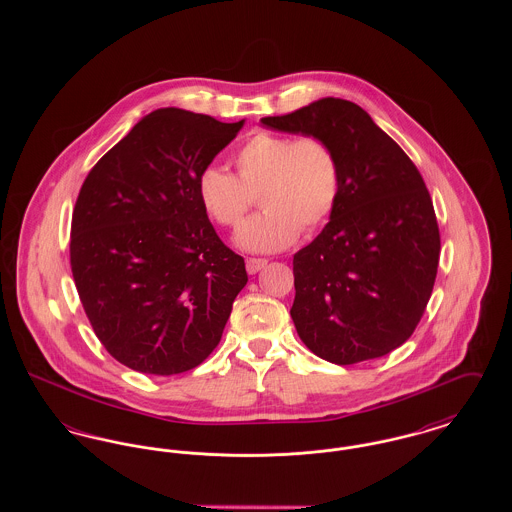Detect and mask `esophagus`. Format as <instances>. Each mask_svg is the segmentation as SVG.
<instances>
[{"mask_svg":"<svg viewBox=\"0 0 512 512\" xmlns=\"http://www.w3.org/2000/svg\"><path fill=\"white\" fill-rule=\"evenodd\" d=\"M265 267H267V259H255V257H251V259L245 261V268H247L249 274H257L261 268Z\"/></svg>","mask_w":512,"mask_h":512,"instance_id":"esophagus-1","label":"esophagus"}]
</instances>
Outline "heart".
I'll use <instances>...</instances> for the list:
<instances>
[{
    "instance_id": "obj_1",
    "label": "heart",
    "mask_w": 512,
    "mask_h": 512,
    "mask_svg": "<svg viewBox=\"0 0 512 512\" xmlns=\"http://www.w3.org/2000/svg\"><path fill=\"white\" fill-rule=\"evenodd\" d=\"M236 176L205 167L197 176V197L224 228H238L259 195L263 213L247 220L236 244L251 253H272L315 232L332 217L341 190L340 159L320 136L253 134L234 155Z\"/></svg>"
}]
</instances>
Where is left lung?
Segmentation results:
<instances>
[{
    "instance_id": "1",
    "label": "left lung",
    "mask_w": 512,
    "mask_h": 512,
    "mask_svg": "<svg viewBox=\"0 0 512 512\" xmlns=\"http://www.w3.org/2000/svg\"><path fill=\"white\" fill-rule=\"evenodd\" d=\"M261 122L320 136L340 159V199L330 222L293 255L290 315L299 338L334 365L388 355L411 338L438 274V220L420 172L347 99H318Z\"/></svg>"
}]
</instances>
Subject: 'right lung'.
Returning <instances> with one entry per match:
<instances>
[{"label": "right lung", "instance_id": "1", "mask_svg": "<svg viewBox=\"0 0 512 512\" xmlns=\"http://www.w3.org/2000/svg\"><path fill=\"white\" fill-rule=\"evenodd\" d=\"M244 121L167 107L138 122L86 176L71 224V268L98 340L132 370L171 376L219 345L244 259L222 244L197 176Z\"/></svg>", "mask_w": 512, "mask_h": 512}]
</instances>
